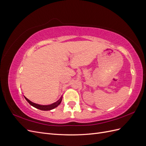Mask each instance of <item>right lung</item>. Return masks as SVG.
<instances>
[{"label": "right lung", "mask_w": 146, "mask_h": 146, "mask_svg": "<svg viewBox=\"0 0 146 146\" xmlns=\"http://www.w3.org/2000/svg\"><path fill=\"white\" fill-rule=\"evenodd\" d=\"M24 98L26 99V100H27L31 105L33 106V107L38 108L39 110H43V111H47V110H52V109L56 108L60 104L61 100H62V97H61V98L58 101L56 102H55L54 104H52L50 105H39L37 104H35V103L32 102H31L30 100H29L27 98H26L25 97H24Z\"/></svg>", "instance_id": "add662e5"}]
</instances>
